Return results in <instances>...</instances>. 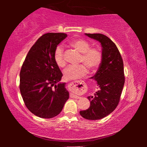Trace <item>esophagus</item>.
<instances>
[{
	"instance_id": "esophagus-1",
	"label": "esophagus",
	"mask_w": 147,
	"mask_h": 147,
	"mask_svg": "<svg viewBox=\"0 0 147 147\" xmlns=\"http://www.w3.org/2000/svg\"><path fill=\"white\" fill-rule=\"evenodd\" d=\"M80 82H81V81H74V82H71V83H70V84H71V86H73L74 87H75L76 86L78 85V83H80ZM71 97L76 98V99H79V98H80V96H78L77 95H75L74 94H71Z\"/></svg>"
}]
</instances>
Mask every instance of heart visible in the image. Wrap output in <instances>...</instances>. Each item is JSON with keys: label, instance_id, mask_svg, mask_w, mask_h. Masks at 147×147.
Masks as SVG:
<instances>
[{"label": "heart", "instance_id": "obj_1", "mask_svg": "<svg viewBox=\"0 0 147 147\" xmlns=\"http://www.w3.org/2000/svg\"><path fill=\"white\" fill-rule=\"evenodd\" d=\"M69 45L81 53L79 59L80 64L76 66H69L63 72V78L66 80H76L82 78L88 73V69L90 72H96L101 65L103 56L98 47H91L89 42L82 39H73L69 42ZM54 61L59 67L65 65L63 47L57 46L54 51Z\"/></svg>", "mask_w": 147, "mask_h": 147}]
</instances>
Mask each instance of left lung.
Segmentation results:
<instances>
[{
    "label": "left lung",
    "mask_w": 147,
    "mask_h": 147,
    "mask_svg": "<svg viewBox=\"0 0 147 147\" xmlns=\"http://www.w3.org/2000/svg\"><path fill=\"white\" fill-rule=\"evenodd\" d=\"M86 35L101 43L102 62L95 76L100 90L94 96H88L90 108L80 112L87 120L102 119L115 110L120 102L125 77L122 56L115 43L107 36L100 33H86Z\"/></svg>",
    "instance_id": "8db88e82"
}]
</instances>
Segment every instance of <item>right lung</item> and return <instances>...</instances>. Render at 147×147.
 <instances>
[{"mask_svg": "<svg viewBox=\"0 0 147 147\" xmlns=\"http://www.w3.org/2000/svg\"><path fill=\"white\" fill-rule=\"evenodd\" d=\"M63 33H48L40 37L26 56L20 71V92L26 107L35 116H57L69 98L65 83H58L62 74L53 54Z\"/></svg>", "mask_w": 147, "mask_h": 147, "instance_id": "obj_1", "label": "right lung"}]
</instances>
